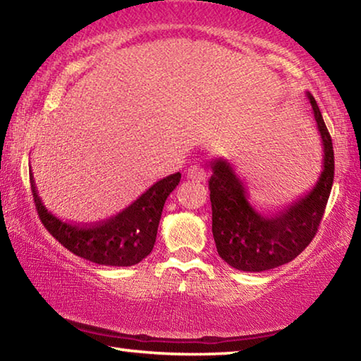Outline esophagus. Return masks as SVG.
Instances as JSON below:
<instances>
[{"label": "esophagus", "instance_id": "1", "mask_svg": "<svg viewBox=\"0 0 361 361\" xmlns=\"http://www.w3.org/2000/svg\"><path fill=\"white\" fill-rule=\"evenodd\" d=\"M188 176L191 180H195V181H205L207 178V173L202 166H199V164H194V166H191L188 169Z\"/></svg>", "mask_w": 361, "mask_h": 361}]
</instances>
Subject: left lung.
<instances>
[{"mask_svg":"<svg viewBox=\"0 0 361 361\" xmlns=\"http://www.w3.org/2000/svg\"><path fill=\"white\" fill-rule=\"evenodd\" d=\"M322 138V172L307 194L274 215L250 202L247 186L228 159L212 161L209 181L212 232L218 255L243 272H262L286 264L309 245L319 229L334 178V152L315 99L307 94Z\"/></svg>","mask_w":361,"mask_h":361,"instance_id":"8db88e82","label":"left lung"}]
</instances>
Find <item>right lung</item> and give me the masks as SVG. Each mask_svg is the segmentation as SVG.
<instances>
[{"instance_id": "add662e5", "label": "right lung", "mask_w": 361, "mask_h": 361, "mask_svg": "<svg viewBox=\"0 0 361 361\" xmlns=\"http://www.w3.org/2000/svg\"><path fill=\"white\" fill-rule=\"evenodd\" d=\"M181 173L159 180L129 207L106 221L75 224L57 218L46 209L36 191L30 170V183L36 210L44 228L71 253L102 266H133L154 247L162 209L170 192L178 186Z\"/></svg>"}]
</instances>
